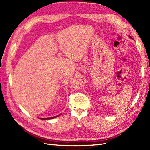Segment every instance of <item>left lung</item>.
Returning <instances> with one entry per match:
<instances>
[{
	"label": "left lung",
	"instance_id": "1",
	"mask_svg": "<svg viewBox=\"0 0 150 150\" xmlns=\"http://www.w3.org/2000/svg\"><path fill=\"white\" fill-rule=\"evenodd\" d=\"M130 38H131V39H132V38H131V37H130Z\"/></svg>",
	"mask_w": 150,
	"mask_h": 150
}]
</instances>
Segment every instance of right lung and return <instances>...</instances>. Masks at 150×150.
<instances>
[{
  "label": "right lung",
  "instance_id": "obj_1",
  "mask_svg": "<svg viewBox=\"0 0 150 150\" xmlns=\"http://www.w3.org/2000/svg\"><path fill=\"white\" fill-rule=\"evenodd\" d=\"M60 115H58V116H54V117H52V118H41V119H42V120H44V119H46V120H49V119H52V118H56V117H57V116H60Z\"/></svg>",
  "mask_w": 150,
  "mask_h": 150
}]
</instances>
